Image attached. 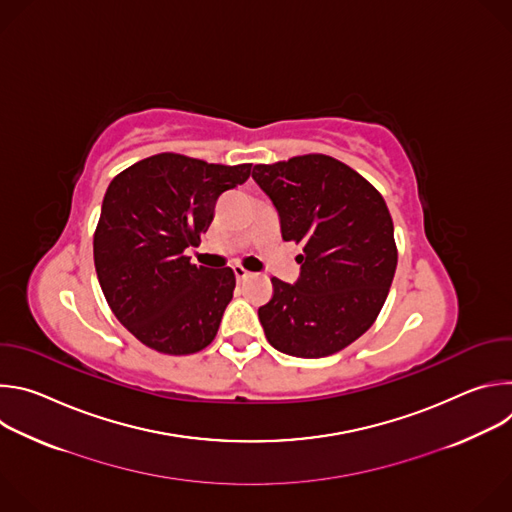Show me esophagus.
<instances>
[{"instance_id": "1", "label": "esophagus", "mask_w": 512, "mask_h": 512, "mask_svg": "<svg viewBox=\"0 0 512 512\" xmlns=\"http://www.w3.org/2000/svg\"><path fill=\"white\" fill-rule=\"evenodd\" d=\"M233 271H235V277H237L239 281H243V279H247V277L251 275V273H249L245 267H241V265H235Z\"/></svg>"}]
</instances>
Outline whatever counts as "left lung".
I'll use <instances>...</instances> for the list:
<instances>
[{
    "mask_svg": "<svg viewBox=\"0 0 512 512\" xmlns=\"http://www.w3.org/2000/svg\"><path fill=\"white\" fill-rule=\"evenodd\" d=\"M253 180L271 198L283 241L304 245L300 277H277L259 322L273 348L330 356L377 320L397 269L393 218L379 190L346 164L308 154L257 164Z\"/></svg>",
    "mask_w": 512,
    "mask_h": 512,
    "instance_id": "left-lung-1",
    "label": "left lung"
}]
</instances>
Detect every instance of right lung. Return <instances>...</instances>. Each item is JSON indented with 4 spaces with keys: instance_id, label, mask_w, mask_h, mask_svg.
<instances>
[{
    "instance_id": "obj_1",
    "label": "right lung",
    "mask_w": 512,
    "mask_h": 512,
    "mask_svg": "<svg viewBox=\"0 0 512 512\" xmlns=\"http://www.w3.org/2000/svg\"><path fill=\"white\" fill-rule=\"evenodd\" d=\"M249 176L251 164L158 154L111 180L93 239L95 269L111 312L141 344L180 356L214 340L235 273L194 265L184 251L208 231L218 196Z\"/></svg>"
}]
</instances>
